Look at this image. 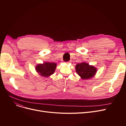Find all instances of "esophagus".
Listing matches in <instances>:
<instances>
[{
    "label": "esophagus",
    "mask_w": 126,
    "mask_h": 126,
    "mask_svg": "<svg viewBox=\"0 0 126 126\" xmlns=\"http://www.w3.org/2000/svg\"><path fill=\"white\" fill-rule=\"evenodd\" d=\"M70 63V61H68V62H65V63L66 64H68L69 63Z\"/></svg>",
    "instance_id": "1"
}]
</instances>
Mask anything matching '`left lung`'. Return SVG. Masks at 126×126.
Masks as SVG:
<instances>
[{
	"instance_id": "1",
	"label": "left lung",
	"mask_w": 126,
	"mask_h": 126,
	"mask_svg": "<svg viewBox=\"0 0 126 126\" xmlns=\"http://www.w3.org/2000/svg\"><path fill=\"white\" fill-rule=\"evenodd\" d=\"M76 70L77 74L83 80L88 79L94 77L96 74L97 69L92 65H89V64L82 62L78 63L76 66Z\"/></svg>"
}]
</instances>
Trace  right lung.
<instances>
[{
  "label": "right lung",
  "mask_w": 126,
  "mask_h": 126,
  "mask_svg": "<svg viewBox=\"0 0 126 126\" xmlns=\"http://www.w3.org/2000/svg\"><path fill=\"white\" fill-rule=\"evenodd\" d=\"M57 64L51 62H44L39 64L36 66V70L42 77H48L55 72Z\"/></svg>",
  "instance_id": "add662e5"
}]
</instances>
